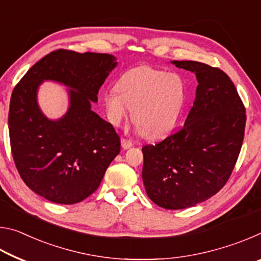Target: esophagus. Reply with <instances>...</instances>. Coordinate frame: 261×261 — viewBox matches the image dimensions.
<instances>
[{
	"mask_svg": "<svg viewBox=\"0 0 261 261\" xmlns=\"http://www.w3.org/2000/svg\"><path fill=\"white\" fill-rule=\"evenodd\" d=\"M121 143H122V147L125 148V149L130 148L132 145H134V144H132V141L130 139H127V138H122Z\"/></svg>",
	"mask_w": 261,
	"mask_h": 261,
	"instance_id": "1",
	"label": "esophagus"
}]
</instances>
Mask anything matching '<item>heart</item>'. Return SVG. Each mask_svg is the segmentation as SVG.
<instances>
[{"mask_svg": "<svg viewBox=\"0 0 261 261\" xmlns=\"http://www.w3.org/2000/svg\"><path fill=\"white\" fill-rule=\"evenodd\" d=\"M185 100L182 77L148 65L126 70L118 78L116 88L103 93L109 121L121 124L130 108L132 122L147 138H158L173 129Z\"/></svg>", "mask_w": 261, "mask_h": 261, "instance_id": "b5f03b06", "label": "heart"}]
</instances>
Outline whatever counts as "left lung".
Masks as SVG:
<instances>
[{
  "label": "left lung",
  "mask_w": 261,
  "mask_h": 261,
  "mask_svg": "<svg viewBox=\"0 0 261 261\" xmlns=\"http://www.w3.org/2000/svg\"><path fill=\"white\" fill-rule=\"evenodd\" d=\"M173 63L196 73V99L179 130L143 147V182L154 204L182 210L207 200L226 185L240 155L246 114L222 70L196 61Z\"/></svg>",
  "instance_id": "8db88e82"
}]
</instances>
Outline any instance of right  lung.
Listing matches in <instances>:
<instances>
[{"mask_svg": "<svg viewBox=\"0 0 261 261\" xmlns=\"http://www.w3.org/2000/svg\"><path fill=\"white\" fill-rule=\"evenodd\" d=\"M115 60L109 54L57 49L37 62L12 91L8 118L12 158L24 183L47 200L71 205L86 199L121 151L114 126L91 110ZM43 80L72 88L68 113L57 121L37 107L36 91Z\"/></svg>", "mask_w": 261, "mask_h": 261, "instance_id": "1", "label": "right lung"}]
</instances>
